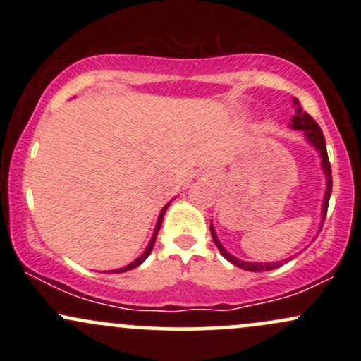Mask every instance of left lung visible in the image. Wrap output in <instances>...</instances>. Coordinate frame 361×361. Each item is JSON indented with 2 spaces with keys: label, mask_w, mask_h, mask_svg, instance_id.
<instances>
[{
  "label": "left lung",
  "mask_w": 361,
  "mask_h": 361,
  "mask_svg": "<svg viewBox=\"0 0 361 361\" xmlns=\"http://www.w3.org/2000/svg\"><path fill=\"white\" fill-rule=\"evenodd\" d=\"M293 106H295V115H293L292 120H290L288 127L293 128V130L304 132L305 140H307L310 146H312L319 152V156H321V168L326 175V192H324V198H322V210H321V215H322L321 222H324L326 212H327V204H329V197H331V190H333V178H331V164H329V159H327L326 140H324V135H322L321 127L317 126L316 120L310 117L307 111H304L300 109L299 100H297V98H293ZM319 229H322V224ZM210 233H212V239H214L215 246H217V250L221 251V255L224 256V258H226L227 261H231V263L235 264L238 268H243V270H247V271L275 270V268L281 267V264L287 263V261L290 259L288 258L283 261H275V263H255V261H243V259L235 258V256L231 255V252L222 246V243L219 241V238H217V233H215L212 222H210Z\"/></svg>",
  "instance_id": "1"
}]
</instances>
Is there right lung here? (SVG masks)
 <instances>
[{
    "mask_svg": "<svg viewBox=\"0 0 361 361\" xmlns=\"http://www.w3.org/2000/svg\"><path fill=\"white\" fill-rule=\"evenodd\" d=\"M169 204H171V202H169ZM169 204H166L163 207V210H161L159 212V217H157V222H156V227H154V233H152V238H151V241H149V244H147V247L146 250H144V252L142 255L139 256V258H135L134 261H132V263H128L127 267H122V268H117V270H109V273H126V271H128V270H134V268H137L139 264H142L144 261L147 259V256L151 255V251H152V247H154V243H156V238H157V233H159V227H161V224H163V217H164V212H166L168 210V207H169Z\"/></svg>",
    "mask_w": 361,
    "mask_h": 361,
    "instance_id": "add662e5",
    "label": "right lung"
}]
</instances>
